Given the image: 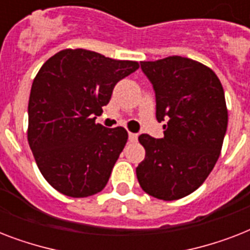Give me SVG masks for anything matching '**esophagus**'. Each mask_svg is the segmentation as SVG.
Returning a JSON list of instances; mask_svg holds the SVG:
<instances>
[{
    "instance_id": "34e87169",
    "label": "esophagus",
    "mask_w": 250,
    "mask_h": 250,
    "mask_svg": "<svg viewBox=\"0 0 250 250\" xmlns=\"http://www.w3.org/2000/svg\"><path fill=\"white\" fill-rule=\"evenodd\" d=\"M137 136H139L137 133H133V132L128 133V139H129V141H131V143H136Z\"/></svg>"
}]
</instances>
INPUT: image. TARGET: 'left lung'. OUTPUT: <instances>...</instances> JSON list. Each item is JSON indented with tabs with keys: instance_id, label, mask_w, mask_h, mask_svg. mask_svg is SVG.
Masks as SVG:
<instances>
[{
	"instance_id": "1",
	"label": "left lung",
	"mask_w": 250,
	"mask_h": 250,
	"mask_svg": "<svg viewBox=\"0 0 250 250\" xmlns=\"http://www.w3.org/2000/svg\"><path fill=\"white\" fill-rule=\"evenodd\" d=\"M156 92V117L162 139L139 136L145 160L136 167L144 192L164 201L179 200L197 189L221 154L229 111L215 72L180 56L140 62Z\"/></svg>"
}]
</instances>
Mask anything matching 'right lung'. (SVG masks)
Listing matches in <instances>:
<instances>
[{
    "mask_svg": "<svg viewBox=\"0 0 250 250\" xmlns=\"http://www.w3.org/2000/svg\"><path fill=\"white\" fill-rule=\"evenodd\" d=\"M137 68L136 61L85 49L61 50L41 66L29 94L27 137L54 189L80 198L105 188L128 133L98 125L96 115L109 104L115 84Z\"/></svg>",
    "mask_w": 250,
    "mask_h": 250,
    "instance_id": "add662e5",
    "label": "right lung"
}]
</instances>
